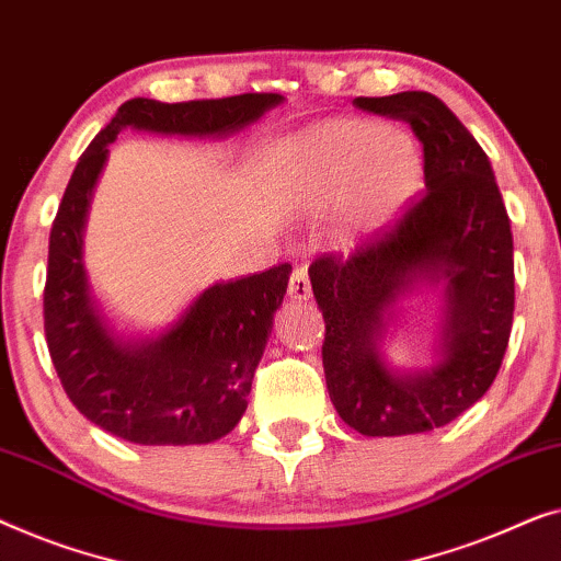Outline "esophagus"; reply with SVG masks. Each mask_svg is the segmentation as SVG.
Returning a JSON list of instances; mask_svg holds the SVG:
<instances>
[{
  "label": "esophagus",
  "mask_w": 561,
  "mask_h": 561,
  "mask_svg": "<svg viewBox=\"0 0 561 561\" xmlns=\"http://www.w3.org/2000/svg\"><path fill=\"white\" fill-rule=\"evenodd\" d=\"M287 295H289V299H295V302H307V299L312 297L310 274H307L305 266H299V270L291 272V277H289V287H287Z\"/></svg>",
  "instance_id": "1"
}]
</instances>
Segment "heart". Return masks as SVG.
<instances>
[{"label": "heart", "mask_w": 561, "mask_h": 561, "mask_svg": "<svg viewBox=\"0 0 561 561\" xmlns=\"http://www.w3.org/2000/svg\"><path fill=\"white\" fill-rule=\"evenodd\" d=\"M420 178L414 141L374 122H328L295 149L299 198L310 208L335 203V236L348 247L383 233L414 198Z\"/></svg>", "instance_id": "1"}]
</instances>
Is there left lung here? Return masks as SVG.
<instances>
[{"label":"left lung","mask_w":561,"mask_h":561,"mask_svg":"<svg viewBox=\"0 0 561 561\" xmlns=\"http://www.w3.org/2000/svg\"><path fill=\"white\" fill-rule=\"evenodd\" d=\"M412 126L427 193L383 239L310 266L325 320L322 366L341 420L366 437L445 427L491 389L514 325V236L491 160L427 91L353 101ZM443 284L438 360L399 371L382 337L401 298Z\"/></svg>","instance_id":"1"}]
</instances>
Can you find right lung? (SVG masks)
I'll return each mask as SVG.
<instances>
[{"label":"right lung","mask_w":561,"mask_h":561,"mask_svg":"<svg viewBox=\"0 0 561 561\" xmlns=\"http://www.w3.org/2000/svg\"><path fill=\"white\" fill-rule=\"evenodd\" d=\"M279 93L162 104L131 99L78 160L50 228L43 295L53 366L85 420L134 445H208L247 412L254 370L272 335L289 264L213 284L162 333H116L83 266V228L108 145L122 129L224 139L279 106Z\"/></svg>","instance_id":"add662e5"}]
</instances>
